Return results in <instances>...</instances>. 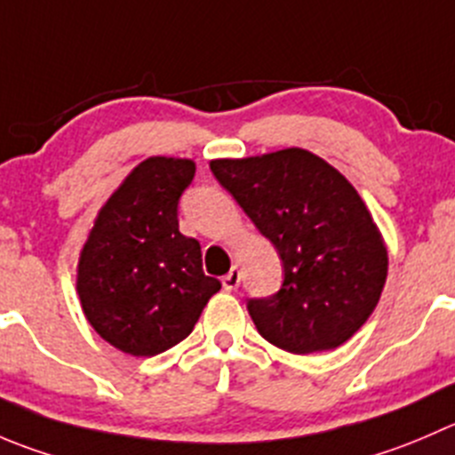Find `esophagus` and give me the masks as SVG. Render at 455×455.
I'll return each mask as SVG.
<instances>
[{
  "instance_id": "1",
  "label": "esophagus",
  "mask_w": 455,
  "mask_h": 455,
  "mask_svg": "<svg viewBox=\"0 0 455 455\" xmlns=\"http://www.w3.org/2000/svg\"><path fill=\"white\" fill-rule=\"evenodd\" d=\"M240 280H242L240 271H237V267H233L231 271H228L227 275L222 277V286H224V289H227V291H235L237 286H240Z\"/></svg>"
}]
</instances>
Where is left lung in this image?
Here are the masks:
<instances>
[{"label": "left lung", "instance_id": "8db88e82", "mask_svg": "<svg viewBox=\"0 0 455 455\" xmlns=\"http://www.w3.org/2000/svg\"><path fill=\"white\" fill-rule=\"evenodd\" d=\"M211 171L284 267L280 291L246 299L258 333L299 355L347 342L387 280V249L358 191L302 148L215 160Z\"/></svg>", "mask_w": 455, "mask_h": 455}]
</instances>
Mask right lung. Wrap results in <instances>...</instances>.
<instances>
[{"instance_id":"add662e5","label":"right lung","mask_w":455,"mask_h":455,"mask_svg":"<svg viewBox=\"0 0 455 455\" xmlns=\"http://www.w3.org/2000/svg\"><path fill=\"white\" fill-rule=\"evenodd\" d=\"M196 178L191 160L148 157L100 211L79 258L86 320L116 349L157 355L182 342L211 295L200 242L180 233V197Z\"/></svg>"}]
</instances>
